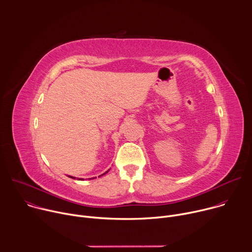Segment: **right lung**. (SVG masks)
<instances>
[{
  "instance_id": "1",
  "label": "right lung",
  "mask_w": 252,
  "mask_h": 252,
  "mask_svg": "<svg viewBox=\"0 0 252 252\" xmlns=\"http://www.w3.org/2000/svg\"><path fill=\"white\" fill-rule=\"evenodd\" d=\"M109 170H110V169H109ZM109 170H107V171H105V172H104V173H102L101 175H104L105 173H107V172H109ZM101 175H99V176H101ZM67 176H68V177H70V178H74V179H76V177H75V176H70V175H67ZM99 176H98V177H99ZM94 178H96V177H92V178H89V179H94ZM82 179H83V181H84V178H82Z\"/></svg>"
}]
</instances>
